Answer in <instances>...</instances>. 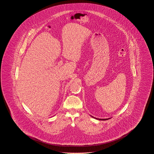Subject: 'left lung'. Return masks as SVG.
Wrapping results in <instances>:
<instances>
[{
	"instance_id": "8db88e82",
	"label": "left lung",
	"mask_w": 154,
	"mask_h": 154,
	"mask_svg": "<svg viewBox=\"0 0 154 154\" xmlns=\"http://www.w3.org/2000/svg\"><path fill=\"white\" fill-rule=\"evenodd\" d=\"M92 117L94 118H95L96 119H99V120H103V121H105V120H108V119H110V118H107V119H100V118H97L94 117H92V116H91Z\"/></svg>"
}]
</instances>
